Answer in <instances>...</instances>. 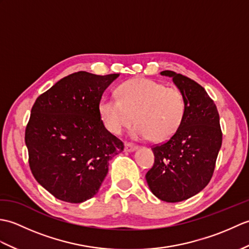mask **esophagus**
Masks as SVG:
<instances>
[{
	"label": "esophagus",
	"instance_id": "esophagus-1",
	"mask_svg": "<svg viewBox=\"0 0 249 249\" xmlns=\"http://www.w3.org/2000/svg\"><path fill=\"white\" fill-rule=\"evenodd\" d=\"M136 150H138V146L131 143H125V151L126 152H135Z\"/></svg>",
	"mask_w": 249,
	"mask_h": 249
}]
</instances>
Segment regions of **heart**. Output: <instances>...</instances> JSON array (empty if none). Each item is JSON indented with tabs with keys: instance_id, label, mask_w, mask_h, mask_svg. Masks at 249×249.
Segmentation results:
<instances>
[{
	"instance_id": "1",
	"label": "heart",
	"mask_w": 249,
	"mask_h": 249,
	"mask_svg": "<svg viewBox=\"0 0 249 249\" xmlns=\"http://www.w3.org/2000/svg\"><path fill=\"white\" fill-rule=\"evenodd\" d=\"M119 99L104 97L99 115L111 134L121 135L136 122L130 131L134 139L167 141L181 127L186 113V99L181 89L167 88L146 78H135L116 89Z\"/></svg>"
}]
</instances>
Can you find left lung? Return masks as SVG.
Wrapping results in <instances>:
<instances>
[{"mask_svg":"<svg viewBox=\"0 0 249 249\" xmlns=\"http://www.w3.org/2000/svg\"><path fill=\"white\" fill-rule=\"evenodd\" d=\"M160 75L172 78L181 89L186 99V113L176 135L152 149L155 161L145 178L158 199L179 202L209 184L223 134L217 108L200 84L171 71H163Z\"/></svg>","mask_w":249,"mask_h":249,"instance_id":"left-lung-1","label":"left lung"}]
</instances>
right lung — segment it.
<instances>
[{
	"mask_svg": "<svg viewBox=\"0 0 249 249\" xmlns=\"http://www.w3.org/2000/svg\"><path fill=\"white\" fill-rule=\"evenodd\" d=\"M120 73L78 71L36 99L25 129L35 179L56 199L81 203L98 193L123 142L105 127L98 106Z\"/></svg>",
	"mask_w": 249,
	"mask_h": 249,
	"instance_id": "add662e5",
	"label": "right lung"
}]
</instances>
